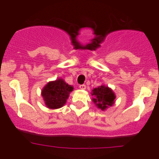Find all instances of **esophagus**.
Returning a JSON list of instances; mask_svg holds the SVG:
<instances>
[{
  "label": "esophagus",
  "instance_id": "esophagus-1",
  "mask_svg": "<svg viewBox=\"0 0 159 159\" xmlns=\"http://www.w3.org/2000/svg\"><path fill=\"white\" fill-rule=\"evenodd\" d=\"M79 88L81 89H86V85L85 84H80Z\"/></svg>",
  "mask_w": 159,
  "mask_h": 159
}]
</instances>
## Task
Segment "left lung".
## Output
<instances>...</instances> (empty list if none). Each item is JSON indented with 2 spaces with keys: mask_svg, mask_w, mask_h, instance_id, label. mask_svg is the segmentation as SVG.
<instances>
[{
  "mask_svg": "<svg viewBox=\"0 0 159 159\" xmlns=\"http://www.w3.org/2000/svg\"><path fill=\"white\" fill-rule=\"evenodd\" d=\"M91 95H94V97L93 102L95 103L98 108L102 110H105L108 106H111L115 102V94L109 88L105 86L102 85L94 89Z\"/></svg>",
  "mask_w": 159,
  "mask_h": 159,
  "instance_id": "obj_1",
  "label": "left lung"
}]
</instances>
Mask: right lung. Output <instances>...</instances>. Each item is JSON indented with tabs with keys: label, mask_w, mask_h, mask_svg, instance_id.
<instances>
[{
	"label": "right lung",
	"mask_w": 159,
	"mask_h": 159,
	"mask_svg": "<svg viewBox=\"0 0 159 159\" xmlns=\"http://www.w3.org/2000/svg\"><path fill=\"white\" fill-rule=\"evenodd\" d=\"M73 87L66 84L62 79H57L49 82L44 88L41 95L44 98L46 106L51 109L60 108L66 103L69 93Z\"/></svg>",
	"instance_id": "add662e5"
}]
</instances>
